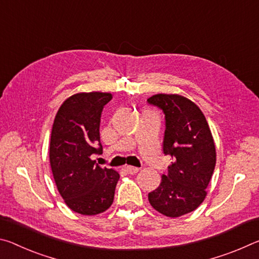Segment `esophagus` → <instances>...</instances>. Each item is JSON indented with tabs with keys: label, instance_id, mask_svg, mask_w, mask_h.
Returning a JSON list of instances; mask_svg holds the SVG:
<instances>
[{
	"label": "esophagus",
	"instance_id": "esophagus-1",
	"mask_svg": "<svg viewBox=\"0 0 259 259\" xmlns=\"http://www.w3.org/2000/svg\"><path fill=\"white\" fill-rule=\"evenodd\" d=\"M126 172L128 173V175H135V173L139 172V167H135V166H126L125 167Z\"/></svg>",
	"mask_w": 259,
	"mask_h": 259
}]
</instances>
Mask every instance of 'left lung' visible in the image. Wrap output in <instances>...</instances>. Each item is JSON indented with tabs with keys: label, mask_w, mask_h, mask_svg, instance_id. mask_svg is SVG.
<instances>
[{
	"label": "left lung",
	"mask_w": 259,
	"mask_h": 259,
	"mask_svg": "<svg viewBox=\"0 0 259 259\" xmlns=\"http://www.w3.org/2000/svg\"><path fill=\"white\" fill-rule=\"evenodd\" d=\"M148 103L165 114L163 152L172 160L148 200L159 213L177 218L192 212L204 201L215 166L214 141L204 114L187 97L156 94Z\"/></svg>",
	"instance_id": "left-lung-1"
}]
</instances>
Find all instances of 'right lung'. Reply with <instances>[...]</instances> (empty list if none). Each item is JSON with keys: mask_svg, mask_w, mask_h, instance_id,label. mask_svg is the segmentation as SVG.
<instances>
[{"mask_svg": "<svg viewBox=\"0 0 259 259\" xmlns=\"http://www.w3.org/2000/svg\"><path fill=\"white\" fill-rule=\"evenodd\" d=\"M110 93H78L66 99L55 117L49 159L55 184L74 212L94 215L111 206L119 173L99 166L91 157L101 154L100 122Z\"/></svg>", "mask_w": 259, "mask_h": 259, "instance_id": "obj_1", "label": "right lung"}]
</instances>
